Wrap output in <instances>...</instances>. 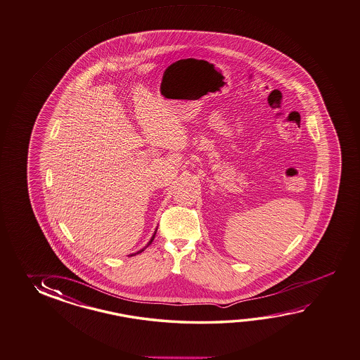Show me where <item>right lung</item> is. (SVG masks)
<instances>
[{"instance_id":"1","label":"right lung","mask_w":360,"mask_h":360,"mask_svg":"<svg viewBox=\"0 0 360 360\" xmlns=\"http://www.w3.org/2000/svg\"><path fill=\"white\" fill-rule=\"evenodd\" d=\"M155 235H153V236H152V239H150V241H149L148 245H149V244H150V243H152V241H153V239H155ZM148 245H147V247H148ZM143 250H144V249H141V252H138V253H141V252H143Z\"/></svg>"}]
</instances>
